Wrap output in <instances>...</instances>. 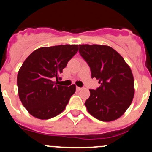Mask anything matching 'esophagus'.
<instances>
[{"instance_id":"esophagus-1","label":"esophagus","mask_w":152,"mask_h":152,"mask_svg":"<svg viewBox=\"0 0 152 152\" xmlns=\"http://www.w3.org/2000/svg\"><path fill=\"white\" fill-rule=\"evenodd\" d=\"M82 90V88H81V87H76V90H77V91H79V90Z\"/></svg>"}]
</instances>
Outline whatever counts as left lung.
Returning <instances> with one entry per match:
<instances>
[{
    "instance_id": "8db88e82",
    "label": "left lung",
    "mask_w": 152,
    "mask_h": 152,
    "mask_svg": "<svg viewBox=\"0 0 152 152\" xmlns=\"http://www.w3.org/2000/svg\"><path fill=\"white\" fill-rule=\"evenodd\" d=\"M79 52L87 62L91 77L101 86L90 90L85 105L91 115L102 121H112L123 115L134 94V78L129 66L113 48L79 45Z\"/></svg>"
}]
</instances>
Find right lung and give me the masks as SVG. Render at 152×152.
<instances>
[{
	"instance_id": "obj_1",
	"label": "right lung",
	"mask_w": 152,
	"mask_h": 152,
	"mask_svg": "<svg viewBox=\"0 0 152 152\" xmlns=\"http://www.w3.org/2000/svg\"><path fill=\"white\" fill-rule=\"evenodd\" d=\"M78 45L42 47L32 52L18 73L19 98L34 117L49 119L60 114L76 86L59 85L60 74L67 62L77 53Z\"/></svg>"
}]
</instances>
